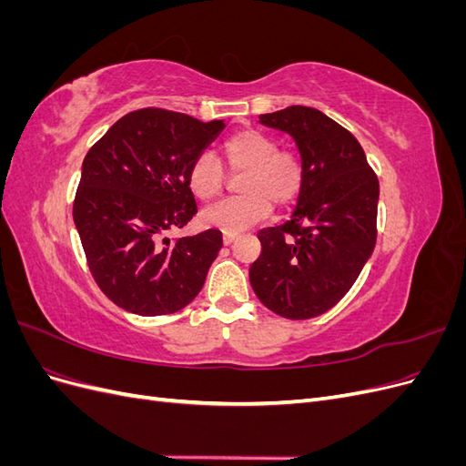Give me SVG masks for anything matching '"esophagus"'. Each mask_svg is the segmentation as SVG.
I'll use <instances>...</instances> for the list:
<instances>
[{
  "label": "esophagus",
  "instance_id": "34e87169",
  "mask_svg": "<svg viewBox=\"0 0 466 466\" xmlns=\"http://www.w3.org/2000/svg\"><path fill=\"white\" fill-rule=\"evenodd\" d=\"M237 238V235L235 233H223V243L225 245H231L233 241Z\"/></svg>",
  "mask_w": 466,
  "mask_h": 466
}]
</instances>
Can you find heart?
Masks as SVG:
<instances>
[{"label": "heart", "instance_id": "1", "mask_svg": "<svg viewBox=\"0 0 466 466\" xmlns=\"http://www.w3.org/2000/svg\"><path fill=\"white\" fill-rule=\"evenodd\" d=\"M223 155L233 171H247L238 190L243 196L209 206L202 223L225 233H241L272 214V202L286 208L295 202L305 180L303 161L291 149H279L278 139L262 130H243L225 139ZM188 187L196 198L214 200L223 190L225 171L214 153L196 155L188 168Z\"/></svg>", "mask_w": 466, "mask_h": 466}]
</instances>
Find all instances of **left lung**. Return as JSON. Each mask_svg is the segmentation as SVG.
<instances>
[{
	"label": "left lung",
	"mask_w": 466,
	"mask_h": 466,
	"mask_svg": "<svg viewBox=\"0 0 466 466\" xmlns=\"http://www.w3.org/2000/svg\"><path fill=\"white\" fill-rule=\"evenodd\" d=\"M260 122L295 139L305 180L291 219L258 231L250 286L276 315L313 319L344 298L371 257L379 180L358 139L317 108L293 105Z\"/></svg>",
	"instance_id": "left-lung-1"
}]
</instances>
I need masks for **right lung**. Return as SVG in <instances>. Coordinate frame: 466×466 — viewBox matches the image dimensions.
Here are the masks:
<instances>
[{"mask_svg":"<svg viewBox=\"0 0 466 466\" xmlns=\"http://www.w3.org/2000/svg\"><path fill=\"white\" fill-rule=\"evenodd\" d=\"M223 128V120L139 108L112 124L83 159L74 221L96 286L126 311L171 315L200 293L221 231L177 241L165 233L198 211L188 168Z\"/></svg>","mask_w":466,"mask_h":466,"instance_id":"right-lung-1","label":"right lung"}]
</instances>
